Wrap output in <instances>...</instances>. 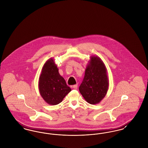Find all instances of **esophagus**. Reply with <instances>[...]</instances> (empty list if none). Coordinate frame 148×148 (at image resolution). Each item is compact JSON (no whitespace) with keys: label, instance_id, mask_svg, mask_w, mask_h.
Returning a JSON list of instances; mask_svg holds the SVG:
<instances>
[{"label":"esophagus","instance_id":"1","mask_svg":"<svg viewBox=\"0 0 148 148\" xmlns=\"http://www.w3.org/2000/svg\"><path fill=\"white\" fill-rule=\"evenodd\" d=\"M72 88H73V89H77V85L75 84L74 85H73V86H72Z\"/></svg>","mask_w":148,"mask_h":148}]
</instances>
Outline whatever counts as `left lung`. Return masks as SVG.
<instances>
[{"instance_id": "8db88e82", "label": "left lung", "mask_w": 148, "mask_h": 148, "mask_svg": "<svg viewBox=\"0 0 148 148\" xmlns=\"http://www.w3.org/2000/svg\"><path fill=\"white\" fill-rule=\"evenodd\" d=\"M90 59L79 90L88 103L97 104L106 97L109 83L107 69L102 60L95 56Z\"/></svg>"}]
</instances>
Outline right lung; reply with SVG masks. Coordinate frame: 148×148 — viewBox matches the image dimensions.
<instances>
[{
  "mask_svg": "<svg viewBox=\"0 0 148 148\" xmlns=\"http://www.w3.org/2000/svg\"><path fill=\"white\" fill-rule=\"evenodd\" d=\"M58 71L54 60L51 58L44 64L39 78L40 94L47 104L51 106L61 103L71 90Z\"/></svg>",
  "mask_w": 148,
  "mask_h": 148,
  "instance_id": "right-lung-1",
  "label": "right lung"
}]
</instances>
